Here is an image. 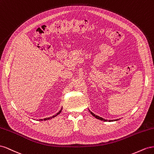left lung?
<instances>
[{
	"label": "left lung",
	"instance_id": "1",
	"mask_svg": "<svg viewBox=\"0 0 154 154\" xmlns=\"http://www.w3.org/2000/svg\"><path fill=\"white\" fill-rule=\"evenodd\" d=\"M89 112H90V113L91 114L92 116H93L94 117H95L96 119H99V120H101V121H106V122H107V121H109V122H111V121H118L119 119H116V120H109V121H108L107 119H103V118H102V117H99V116H96L95 114H94L93 112H91L90 109H89Z\"/></svg>",
	"mask_w": 154,
	"mask_h": 154
}]
</instances>
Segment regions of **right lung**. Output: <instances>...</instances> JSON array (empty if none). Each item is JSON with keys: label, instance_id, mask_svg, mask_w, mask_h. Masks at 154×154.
Segmentation results:
<instances>
[{"label": "right lung", "instance_id": "right-lung-1", "mask_svg": "<svg viewBox=\"0 0 154 154\" xmlns=\"http://www.w3.org/2000/svg\"><path fill=\"white\" fill-rule=\"evenodd\" d=\"M62 109H63V108L60 109V110L58 112V113H57L55 116H52V117H47V118H45L44 119H39L38 121H46V120H50V119H52V118H54V117H55L56 116H57L61 112V111H62Z\"/></svg>", "mask_w": 154, "mask_h": 154}]
</instances>
